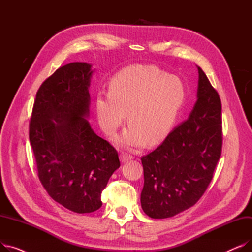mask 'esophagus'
Masks as SVG:
<instances>
[{
    "mask_svg": "<svg viewBox=\"0 0 252 252\" xmlns=\"http://www.w3.org/2000/svg\"><path fill=\"white\" fill-rule=\"evenodd\" d=\"M119 158H121V161L125 163V162H126V161H128L130 159H133V156H130V155H128L126 153H122L121 156H119Z\"/></svg>",
    "mask_w": 252,
    "mask_h": 252,
    "instance_id": "34e87169",
    "label": "esophagus"
}]
</instances>
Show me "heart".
I'll return each mask as SVG.
<instances>
[{
	"instance_id": "b5f03b06",
	"label": "heart",
	"mask_w": 252,
	"mask_h": 252,
	"mask_svg": "<svg viewBox=\"0 0 252 252\" xmlns=\"http://www.w3.org/2000/svg\"><path fill=\"white\" fill-rule=\"evenodd\" d=\"M186 99L184 83L155 65H131L115 73L109 92L96 96V112L100 126L109 136L126 121L128 127L116 143L141 147L164 140L177 122Z\"/></svg>"
}]
</instances>
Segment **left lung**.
Segmentation results:
<instances>
[{"mask_svg":"<svg viewBox=\"0 0 252 252\" xmlns=\"http://www.w3.org/2000/svg\"><path fill=\"white\" fill-rule=\"evenodd\" d=\"M198 68L197 101L186 122L141 158V205L152 219L174 217L193 206L207 189L221 153V103Z\"/></svg>","mask_w":252,"mask_h":252,"instance_id":"1","label":"left lung"}]
</instances>
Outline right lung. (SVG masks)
Masks as SVG:
<instances>
[{
    "label": "right lung",
    "mask_w": 252,
    "mask_h": 252,
    "mask_svg": "<svg viewBox=\"0 0 252 252\" xmlns=\"http://www.w3.org/2000/svg\"><path fill=\"white\" fill-rule=\"evenodd\" d=\"M93 72L86 62L58 68L39 87L30 124L39 181L53 199L77 214L102 206L101 193L121 166L117 151L87 119Z\"/></svg>",
    "instance_id": "1"
}]
</instances>
